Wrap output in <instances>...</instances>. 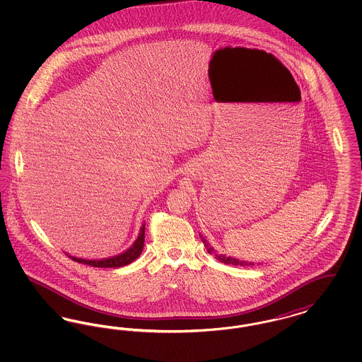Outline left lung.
Listing matches in <instances>:
<instances>
[{
    "label": "left lung",
    "mask_w": 362,
    "mask_h": 362,
    "mask_svg": "<svg viewBox=\"0 0 362 362\" xmlns=\"http://www.w3.org/2000/svg\"><path fill=\"white\" fill-rule=\"evenodd\" d=\"M202 241H204V244H205V247L207 248V252L211 254V255H214L216 259L220 260L221 263H225V264H233V266H252V264H254V263H251V262H244V260L230 258V257H226V255H220V254H217V252L213 251V248L209 245V243H207L205 239H202Z\"/></svg>",
    "instance_id": "obj_1"
}]
</instances>
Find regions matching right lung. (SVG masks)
<instances>
[{"label":"right lung","mask_w":362,"mask_h":362,"mask_svg":"<svg viewBox=\"0 0 362 362\" xmlns=\"http://www.w3.org/2000/svg\"><path fill=\"white\" fill-rule=\"evenodd\" d=\"M144 241H145V224L142 225L137 240L134 241V244L127 251L122 252L117 257L100 259V260H86V259L74 258V257H70V255H68V257L73 259V260H76V262H78V263H84V264H89V266H93V267H122V266H126V264L132 263L133 260H136L141 255L142 248H144Z\"/></svg>","instance_id":"1"}]
</instances>
